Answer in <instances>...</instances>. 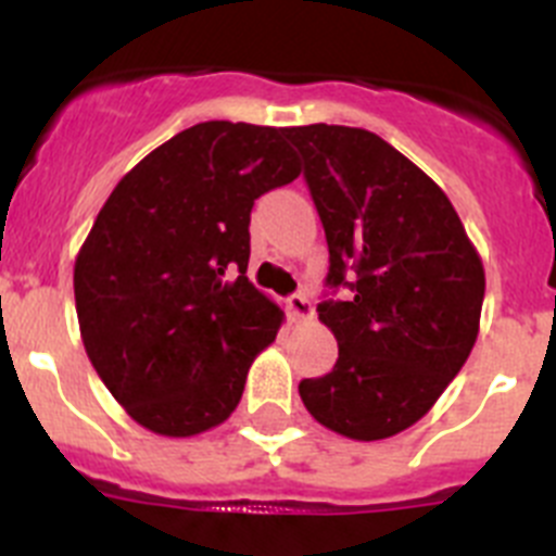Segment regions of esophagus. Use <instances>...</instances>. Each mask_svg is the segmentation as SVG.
Wrapping results in <instances>:
<instances>
[{
    "instance_id": "obj_1",
    "label": "esophagus",
    "mask_w": 556,
    "mask_h": 556,
    "mask_svg": "<svg viewBox=\"0 0 556 556\" xmlns=\"http://www.w3.org/2000/svg\"><path fill=\"white\" fill-rule=\"evenodd\" d=\"M287 312L292 319H312L314 305L303 292H298V294H292V298H287Z\"/></svg>"
}]
</instances>
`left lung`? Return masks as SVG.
<instances>
[{"label":"left lung","mask_w":556,"mask_h":556,"mask_svg":"<svg viewBox=\"0 0 556 556\" xmlns=\"http://www.w3.org/2000/svg\"><path fill=\"white\" fill-rule=\"evenodd\" d=\"M305 185L328 239L319 319L339 361L300 383L328 430L380 441L435 405L480 333L485 269L444 190L383 137L353 126H292Z\"/></svg>","instance_id":"left-lung-1"}]
</instances>
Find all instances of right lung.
I'll return each instance as SVG.
<instances>
[{
	"label": "right lung",
	"instance_id": "right-lung-1",
	"mask_svg": "<svg viewBox=\"0 0 556 556\" xmlns=\"http://www.w3.org/2000/svg\"><path fill=\"white\" fill-rule=\"evenodd\" d=\"M300 176L287 129L206 121L137 162L74 264L90 364L146 430L223 425L283 312L248 281L251 208Z\"/></svg>",
	"mask_w": 556,
	"mask_h": 556
}]
</instances>
